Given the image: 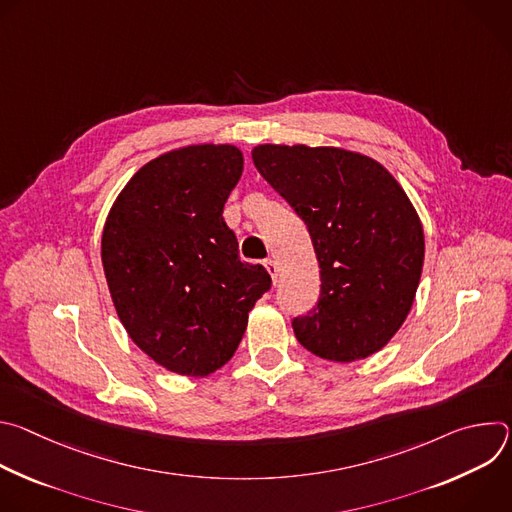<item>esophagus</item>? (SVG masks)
Wrapping results in <instances>:
<instances>
[{
	"mask_svg": "<svg viewBox=\"0 0 512 512\" xmlns=\"http://www.w3.org/2000/svg\"><path fill=\"white\" fill-rule=\"evenodd\" d=\"M265 269L269 271V275H271V279H273V283H275V281H277V273H279L277 263H275L273 259H265Z\"/></svg>",
	"mask_w": 512,
	"mask_h": 512,
	"instance_id": "esophagus-1",
	"label": "esophagus"
}]
</instances>
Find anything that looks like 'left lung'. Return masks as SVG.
I'll return each instance as SVG.
<instances>
[{"label":"left lung","instance_id":"1","mask_svg":"<svg viewBox=\"0 0 512 512\" xmlns=\"http://www.w3.org/2000/svg\"><path fill=\"white\" fill-rule=\"evenodd\" d=\"M259 174L306 223L320 265V298L294 318L312 354L352 362L379 352L403 326L425 241L399 182L377 160L340 148L263 143Z\"/></svg>","mask_w":512,"mask_h":512}]
</instances>
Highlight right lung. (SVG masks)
I'll use <instances>...</instances> for the list:
<instances>
[{
    "mask_svg": "<svg viewBox=\"0 0 512 512\" xmlns=\"http://www.w3.org/2000/svg\"><path fill=\"white\" fill-rule=\"evenodd\" d=\"M243 174L229 143L186 145L139 168L105 221L101 259L129 338L164 369L208 377L235 354L271 287L223 218Z\"/></svg>",
    "mask_w": 512,
    "mask_h": 512,
    "instance_id": "obj_1",
    "label": "right lung"
}]
</instances>
